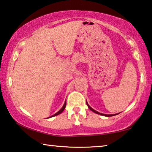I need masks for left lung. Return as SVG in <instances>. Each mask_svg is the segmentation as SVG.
I'll list each match as a JSON object with an SVG mask.
<instances>
[{"mask_svg": "<svg viewBox=\"0 0 152 152\" xmlns=\"http://www.w3.org/2000/svg\"><path fill=\"white\" fill-rule=\"evenodd\" d=\"M86 105H88V108L89 109H90L91 111H92V112H95V113H96V114H100V115H105V116H107V117H109V116H113V115H117V114H102V113H99V112H97V111L96 110H93L92 107H91L90 105H89L88 104V103L86 102Z\"/></svg>", "mask_w": 152, "mask_h": 152, "instance_id": "1", "label": "left lung"}]
</instances>
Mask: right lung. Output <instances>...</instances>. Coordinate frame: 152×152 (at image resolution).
<instances>
[{
    "label": "right lung",
    "instance_id": "1",
    "mask_svg": "<svg viewBox=\"0 0 152 152\" xmlns=\"http://www.w3.org/2000/svg\"><path fill=\"white\" fill-rule=\"evenodd\" d=\"M66 102H65V103H64V105H63V107H61V109L60 110L59 112H57L56 114H53V115H51V116H50V117H49V118H51V117H53V116H55V115H59V114H61V113L63 112V111L64 110V109L65 108H66Z\"/></svg>",
    "mask_w": 152,
    "mask_h": 152
}]
</instances>
